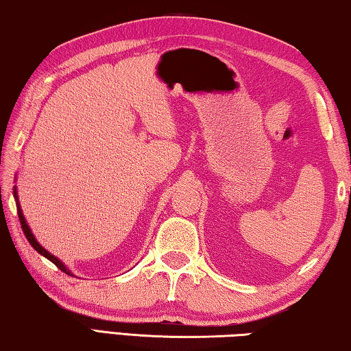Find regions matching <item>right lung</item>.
Segmentation results:
<instances>
[{
	"label": "right lung",
	"instance_id": "right-lung-1",
	"mask_svg": "<svg viewBox=\"0 0 351 351\" xmlns=\"http://www.w3.org/2000/svg\"><path fill=\"white\" fill-rule=\"evenodd\" d=\"M14 197H15V201H16V210H19V218H20V223H21V229H23V232H25L27 241L31 243V245H32V247L35 249V251H37L38 254L43 255V257H46V258L49 260V261H52V263H54L58 269L63 271V272H66L68 276H73V272H71V271L66 268V266H64V265L62 263V261L56 257V255H52V254L47 252L46 249H45L43 246H41L37 240H35V237H34V234H32V230H31V228H29V226H27V223H26V218H25V215H23L21 207H20V204H19V197H16V187H15V190H14Z\"/></svg>",
	"mask_w": 351,
	"mask_h": 351
}]
</instances>
